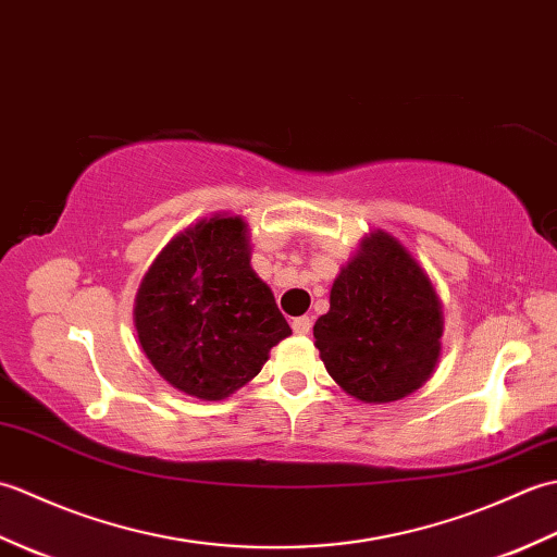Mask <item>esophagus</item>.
Returning <instances> with one entry per match:
<instances>
[{
	"mask_svg": "<svg viewBox=\"0 0 557 557\" xmlns=\"http://www.w3.org/2000/svg\"><path fill=\"white\" fill-rule=\"evenodd\" d=\"M311 325H313V321L309 315H299V318H294L292 321V330L297 335H309L311 333Z\"/></svg>",
	"mask_w": 557,
	"mask_h": 557,
	"instance_id": "34e87169",
	"label": "esophagus"
}]
</instances>
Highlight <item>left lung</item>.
<instances>
[{"label":"left lung","mask_w":557,"mask_h":557,"mask_svg":"<svg viewBox=\"0 0 557 557\" xmlns=\"http://www.w3.org/2000/svg\"><path fill=\"white\" fill-rule=\"evenodd\" d=\"M313 337L347 395L385 405L431 377L441 359L443 304L417 258L393 234L375 230L339 270Z\"/></svg>","instance_id":"8db88e82"}]
</instances>
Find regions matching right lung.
<instances>
[{
	"label": "right lung",
	"mask_w": 557,
	"mask_h": 557,
	"mask_svg": "<svg viewBox=\"0 0 557 557\" xmlns=\"http://www.w3.org/2000/svg\"><path fill=\"white\" fill-rule=\"evenodd\" d=\"M138 342L164 381L218 401L256 377L292 330L251 268L239 215L200 220L162 248L134 306Z\"/></svg>",
	"instance_id": "1"
}]
</instances>
